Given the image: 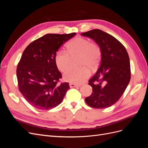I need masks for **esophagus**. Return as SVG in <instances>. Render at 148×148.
Segmentation results:
<instances>
[{
  "instance_id": "esophagus-1",
  "label": "esophagus",
  "mask_w": 148,
  "mask_h": 148,
  "mask_svg": "<svg viewBox=\"0 0 148 148\" xmlns=\"http://www.w3.org/2000/svg\"><path fill=\"white\" fill-rule=\"evenodd\" d=\"M69 86L70 88H74V87H77V86H79V85L78 84H76L74 83H70Z\"/></svg>"
}]
</instances>
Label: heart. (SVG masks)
I'll return each instance as SVG.
<instances>
[{"label": "heart", "instance_id": "1", "mask_svg": "<svg viewBox=\"0 0 148 148\" xmlns=\"http://www.w3.org/2000/svg\"><path fill=\"white\" fill-rule=\"evenodd\" d=\"M68 52L64 50L58 51L55 57L56 65L61 72L68 70L72 64V59L79 57L78 69H71L64 75L65 81L79 84L87 79L91 74L90 68L95 70L100 63L102 51L99 44L90 42L82 37L75 38L68 44Z\"/></svg>", "mask_w": 148, "mask_h": 148}]
</instances>
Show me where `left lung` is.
I'll use <instances>...</instances> for the list:
<instances>
[{
  "mask_svg": "<svg viewBox=\"0 0 148 148\" xmlns=\"http://www.w3.org/2000/svg\"><path fill=\"white\" fill-rule=\"evenodd\" d=\"M82 35L93 39L102 51L99 69L88 81L92 92L85 102L93 108H107L120 99L130 80L128 52L117 39L101 29H94Z\"/></svg>",
  "mask_w": 148,
  "mask_h": 148,
  "instance_id": "8db88e82",
  "label": "left lung"
}]
</instances>
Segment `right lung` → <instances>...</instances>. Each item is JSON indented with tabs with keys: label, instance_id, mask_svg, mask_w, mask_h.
<instances>
[{
	"label": "right lung",
	"instance_id": "add662e5",
	"mask_svg": "<svg viewBox=\"0 0 148 148\" xmlns=\"http://www.w3.org/2000/svg\"><path fill=\"white\" fill-rule=\"evenodd\" d=\"M76 34H47L23 51L16 68L18 85L25 99L35 108L49 110L63 101L69 83H60L62 76L55 57L59 48Z\"/></svg>",
	"mask_w": 148,
	"mask_h": 148
}]
</instances>
